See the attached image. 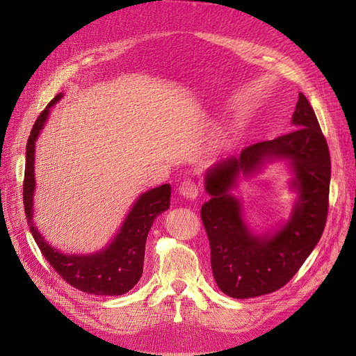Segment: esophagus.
<instances>
[{
    "mask_svg": "<svg viewBox=\"0 0 356 356\" xmlns=\"http://www.w3.org/2000/svg\"><path fill=\"white\" fill-rule=\"evenodd\" d=\"M179 193L181 196H184L187 199H196L199 195V186L195 181L187 179L179 186Z\"/></svg>",
    "mask_w": 356,
    "mask_h": 356,
    "instance_id": "34e87169",
    "label": "esophagus"
}]
</instances>
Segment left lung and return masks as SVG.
<instances>
[{
	"label": "left lung",
	"instance_id": "obj_1",
	"mask_svg": "<svg viewBox=\"0 0 356 356\" xmlns=\"http://www.w3.org/2000/svg\"><path fill=\"white\" fill-rule=\"evenodd\" d=\"M293 132L252 144L239 157L211 166L204 190L211 196L200 217L211 246L215 282L233 298L264 296L289 282L314 251L328 215L331 160L325 136L303 93L293 114ZM288 159L299 193L289 221L275 234L254 235L241 218V205L228 191L238 174L249 177L267 161Z\"/></svg>",
	"mask_w": 356,
	"mask_h": 356
}]
</instances>
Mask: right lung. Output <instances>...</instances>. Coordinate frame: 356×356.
<instances>
[{"mask_svg": "<svg viewBox=\"0 0 356 356\" xmlns=\"http://www.w3.org/2000/svg\"><path fill=\"white\" fill-rule=\"evenodd\" d=\"M62 98L58 93L32 126L26 144V163L24 178V204L29 230L50 266L71 286L83 293L95 296H122L131 291L143 276L145 242L149 229L161 212L169 209L170 186L163 184L145 191L138 197L131 212L117 233L113 242L95 254L75 255L62 254L49 245L37 230L34 215V190H35V141L44 127L50 113V106Z\"/></svg>", "mask_w": 356, "mask_h": 356, "instance_id": "right-lung-1", "label": "right lung"}]
</instances>
